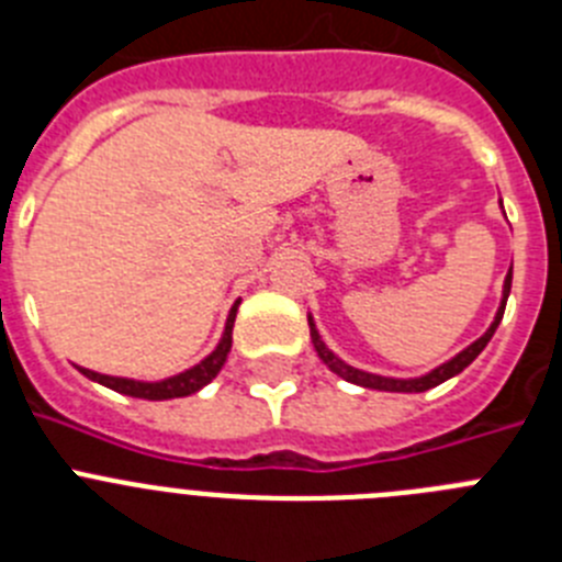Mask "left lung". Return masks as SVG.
<instances>
[{"label":"left lung","instance_id":"1","mask_svg":"<svg viewBox=\"0 0 562 562\" xmlns=\"http://www.w3.org/2000/svg\"><path fill=\"white\" fill-rule=\"evenodd\" d=\"M509 290H513V270L506 272V281H504V297H501V306L498 312H495V321L490 324V329L484 331V335L479 337L475 342H470L464 351H459V355L453 357V360L441 362L439 369H434L430 374L425 376H414V380H394V376H380V374H369V371H360L355 369V366H349V362H342L340 357L335 355L331 349H326V342L321 340V335H317L315 329V321H312L310 315V335H312V346H315L317 357L329 366L331 371H335L337 376H342L346 382H355V385H362V389H374V391H396V394H419V391H428V389H436V385H441L445 380H450V376L461 374V371L470 366V362L475 360V357L484 351V346L490 340H493L495 329H498L501 317H504V310H506V297H509Z\"/></svg>","mask_w":562,"mask_h":562}]
</instances>
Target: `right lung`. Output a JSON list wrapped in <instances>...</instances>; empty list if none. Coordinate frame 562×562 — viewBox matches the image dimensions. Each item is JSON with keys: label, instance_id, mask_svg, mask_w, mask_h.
<instances>
[{"label": "right lung", "instance_id": "1", "mask_svg": "<svg viewBox=\"0 0 562 562\" xmlns=\"http://www.w3.org/2000/svg\"><path fill=\"white\" fill-rule=\"evenodd\" d=\"M238 304H241V301H236V304H233V310H231V315H227L225 335H222L220 346H216V349H213L211 355L205 357V360L196 362L193 369L182 371V374L168 376V380H160V382L126 380V376L98 374V371H89V369H81V374L89 376V380L101 382V385H106V389L117 391V394L137 396V400H177V396L196 394V391L205 389L207 382L220 374L222 366H225L227 351H231V346H233V321H236Z\"/></svg>", "mask_w": 562, "mask_h": 562}]
</instances>
